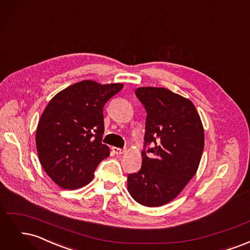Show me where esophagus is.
Masks as SVG:
<instances>
[{
  "label": "esophagus",
  "instance_id": "obj_1",
  "mask_svg": "<svg viewBox=\"0 0 250 250\" xmlns=\"http://www.w3.org/2000/svg\"><path fill=\"white\" fill-rule=\"evenodd\" d=\"M113 152L116 154H123L125 152V149L124 148H118V147H112L111 148Z\"/></svg>",
  "mask_w": 250,
  "mask_h": 250
}]
</instances>
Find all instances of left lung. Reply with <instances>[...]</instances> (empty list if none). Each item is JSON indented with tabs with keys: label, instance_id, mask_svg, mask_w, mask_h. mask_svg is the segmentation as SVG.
Masks as SVG:
<instances>
[{
	"label": "left lung",
	"instance_id": "obj_1",
	"mask_svg": "<svg viewBox=\"0 0 250 250\" xmlns=\"http://www.w3.org/2000/svg\"><path fill=\"white\" fill-rule=\"evenodd\" d=\"M135 96L147 112L146 131L142 168L128 175V192L142 206L161 207L175 198L197 171L203 127L194 104L167 88L139 87Z\"/></svg>",
	"mask_w": 250,
	"mask_h": 250
}]
</instances>
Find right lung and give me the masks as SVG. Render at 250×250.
I'll return each instance as SVG.
<instances>
[{"mask_svg": "<svg viewBox=\"0 0 250 250\" xmlns=\"http://www.w3.org/2000/svg\"><path fill=\"white\" fill-rule=\"evenodd\" d=\"M122 88L120 83L84 80L59 92L47 105L37 125L36 148L44 172L59 187H84L109 155L102 144L103 107Z\"/></svg>", "mask_w": 250, "mask_h": 250, "instance_id": "obj_1", "label": "right lung"}]
</instances>
